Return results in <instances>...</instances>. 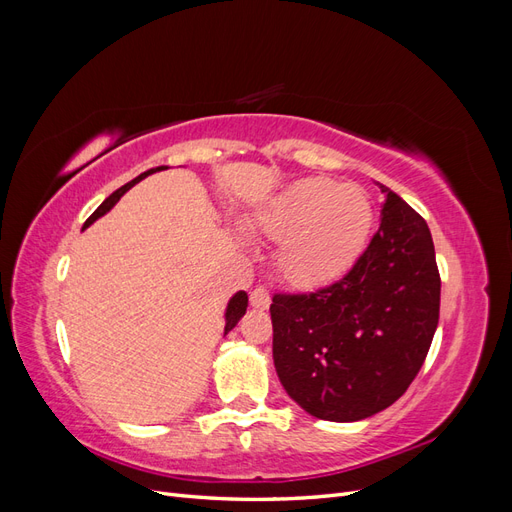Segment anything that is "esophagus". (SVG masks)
Instances as JSON below:
<instances>
[{"mask_svg":"<svg viewBox=\"0 0 512 512\" xmlns=\"http://www.w3.org/2000/svg\"><path fill=\"white\" fill-rule=\"evenodd\" d=\"M250 303H252V307H256V309H267L269 303H271L269 292H267L265 288H260V286L254 288L252 294H250Z\"/></svg>","mask_w":512,"mask_h":512,"instance_id":"34e87169","label":"esophagus"}]
</instances>
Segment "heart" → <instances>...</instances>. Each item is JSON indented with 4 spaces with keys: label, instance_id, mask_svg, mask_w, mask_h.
Wrapping results in <instances>:
<instances>
[{
    "label": "heart",
    "instance_id": "obj_1",
    "mask_svg": "<svg viewBox=\"0 0 512 512\" xmlns=\"http://www.w3.org/2000/svg\"><path fill=\"white\" fill-rule=\"evenodd\" d=\"M250 226L280 243L275 252L280 280L312 292L333 286L359 262L374 230V205L361 185L307 177L267 200Z\"/></svg>",
    "mask_w": 512,
    "mask_h": 512
}]
</instances>
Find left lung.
Returning a JSON list of instances; mask_svg holds the SVG:
<instances>
[{"label": "left lung", "instance_id": "8db88e82", "mask_svg": "<svg viewBox=\"0 0 512 512\" xmlns=\"http://www.w3.org/2000/svg\"><path fill=\"white\" fill-rule=\"evenodd\" d=\"M380 190V228L344 280L309 297L275 294L269 309L277 378L322 421H363L395 404L438 329L429 226L399 194Z\"/></svg>", "mask_w": 512, "mask_h": 512}]
</instances>
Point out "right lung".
<instances>
[{"instance_id":"obj_1","label":"right lung","mask_w":512,"mask_h":512,"mask_svg":"<svg viewBox=\"0 0 512 512\" xmlns=\"http://www.w3.org/2000/svg\"><path fill=\"white\" fill-rule=\"evenodd\" d=\"M160 170H164V166H158V168H149V170H145V173H141L138 175L136 179H132L130 183H126V185H121L119 190H115L111 196H108L104 203L89 215L87 218V222L83 224V230L85 228H89L91 224H94L96 220H100L102 215H106L108 211H111L117 203H119V198L126 194L130 188H134V185L138 183V181H143L145 177H149V175H153V173H160ZM245 309H247V292L245 290H239V292H235L230 297V301H228V305H226V312H224V322H226V327H224V335L228 333V331H232L237 327V322L243 318V314H245Z\"/></svg>"}]
</instances>
